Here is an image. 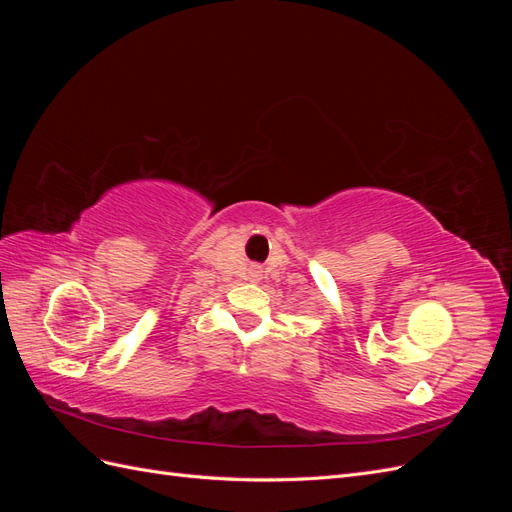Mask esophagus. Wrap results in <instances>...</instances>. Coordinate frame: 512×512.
I'll return each instance as SVG.
<instances>
[{
  "instance_id": "esophagus-1",
  "label": "esophagus",
  "mask_w": 512,
  "mask_h": 512,
  "mask_svg": "<svg viewBox=\"0 0 512 512\" xmlns=\"http://www.w3.org/2000/svg\"><path fill=\"white\" fill-rule=\"evenodd\" d=\"M258 273H260V271H256V269H254V271H252V277H258Z\"/></svg>"
}]
</instances>
